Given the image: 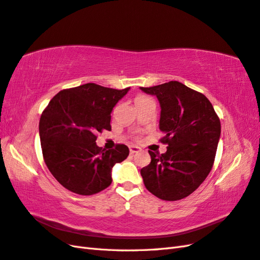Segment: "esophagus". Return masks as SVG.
I'll list each match as a JSON object with an SVG mask.
<instances>
[{
    "label": "esophagus",
    "mask_w": 260,
    "mask_h": 260,
    "mask_svg": "<svg viewBox=\"0 0 260 260\" xmlns=\"http://www.w3.org/2000/svg\"><path fill=\"white\" fill-rule=\"evenodd\" d=\"M129 151H130V154H136V153L141 152V148L139 146H136V145H130Z\"/></svg>",
    "instance_id": "1"
}]
</instances>
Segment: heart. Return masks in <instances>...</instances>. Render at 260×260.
<instances>
[{"label": "heart", "mask_w": 260, "mask_h": 260, "mask_svg": "<svg viewBox=\"0 0 260 260\" xmlns=\"http://www.w3.org/2000/svg\"><path fill=\"white\" fill-rule=\"evenodd\" d=\"M148 98H146V96H144V95H140V96H138L137 98V100H136V103H138V102H140V101H144V100H147Z\"/></svg>", "instance_id": "heart-1"}]
</instances>
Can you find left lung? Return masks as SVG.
I'll use <instances>...</instances> for the list:
<instances>
[{"instance_id": "8db88e82", "label": "left lung", "mask_w": 260, "mask_h": 260, "mask_svg": "<svg viewBox=\"0 0 260 260\" xmlns=\"http://www.w3.org/2000/svg\"><path fill=\"white\" fill-rule=\"evenodd\" d=\"M156 95L160 104L161 155L148 151L151 162L141 169L147 190L164 201L192 194L205 180L215 161L221 132L220 119L204 94L179 81L140 88Z\"/></svg>"}]
</instances>
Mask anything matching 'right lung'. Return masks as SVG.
Returning <instances> with one entry per match:
<instances>
[{
    "label": "right lung",
    "mask_w": 260,
    "mask_h": 260,
    "mask_svg": "<svg viewBox=\"0 0 260 260\" xmlns=\"http://www.w3.org/2000/svg\"><path fill=\"white\" fill-rule=\"evenodd\" d=\"M130 88L116 90L85 83L61 90L43 111L39 133L45 165L70 192L93 195L112 183V168L129 155L124 144L96 145V135L111 131V114Z\"/></svg>",
    "instance_id": "add662e5"
}]
</instances>
